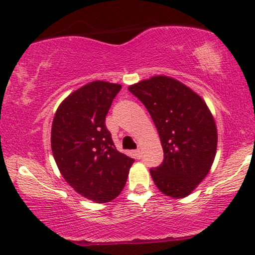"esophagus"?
Segmentation results:
<instances>
[{
    "label": "esophagus",
    "mask_w": 255,
    "mask_h": 255,
    "mask_svg": "<svg viewBox=\"0 0 255 255\" xmlns=\"http://www.w3.org/2000/svg\"><path fill=\"white\" fill-rule=\"evenodd\" d=\"M133 153H134L135 158H137V159H140V158H141V152H140V149H139V148L135 149V151H134Z\"/></svg>",
    "instance_id": "obj_1"
}]
</instances>
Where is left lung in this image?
I'll use <instances>...</instances> for the list:
<instances>
[{
  "instance_id": "1",
  "label": "left lung",
  "mask_w": 255,
  "mask_h": 255,
  "mask_svg": "<svg viewBox=\"0 0 255 255\" xmlns=\"http://www.w3.org/2000/svg\"><path fill=\"white\" fill-rule=\"evenodd\" d=\"M158 130L163 161L149 169L167 196L189 195L207 176L217 149V128L203 99L177 80L158 75L128 87Z\"/></svg>"
}]
</instances>
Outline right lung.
I'll list each match as a JSON object with an SVG mask.
<instances>
[{
  "label": "right lung",
  "mask_w": 255,
  "mask_h": 255,
  "mask_svg": "<svg viewBox=\"0 0 255 255\" xmlns=\"http://www.w3.org/2000/svg\"><path fill=\"white\" fill-rule=\"evenodd\" d=\"M121 85L94 81L72 93L55 113L51 131L54 160L69 186L96 203L116 198L134 159L118 152L106 116Z\"/></svg>",
  "instance_id": "obj_1"
}]
</instances>
